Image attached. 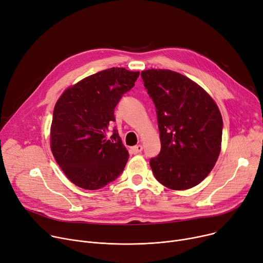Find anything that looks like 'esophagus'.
I'll use <instances>...</instances> for the list:
<instances>
[{
  "label": "esophagus",
  "instance_id": "1",
  "mask_svg": "<svg viewBox=\"0 0 263 263\" xmlns=\"http://www.w3.org/2000/svg\"><path fill=\"white\" fill-rule=\"evenodd\" d=\"M143 151V146L142 145H137V146H134V147H132V153L133 154H140L141 152Z\"/></svg>",
  "mask_w": 263,
  "mask_h": 263
}]
</instances>
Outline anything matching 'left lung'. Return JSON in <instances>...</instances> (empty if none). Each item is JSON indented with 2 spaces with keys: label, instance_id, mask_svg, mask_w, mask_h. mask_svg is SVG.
<instances>
[{
  "label": "left lung",
  "instance_id": "8db88e82",
  "mask_svg": "<svg viewBox=\"0 0 263 263\" xmlns=\"http://www.w3.org/2000/svg\"><path fill=\"white\" fill-rule=\"evenodd\" d=\"M156 107L161 151L149 160L159 182L176 191L196 186L213 170L223 121L214 100L185 76L168 69L141 72Z\"/></svg>",
  "mask_w": 263,
  "mask_h": 263
}]
</instances>
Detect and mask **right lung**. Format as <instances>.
Returning <instances> with one entry per match:
<instances>
[{
	"label": "right lung",
	"mask_w": 263,
	"mask_h": 263,
	"mask_svg": "<svg viewBox=\"0 0 263 263\" xmlns=\"http://www.w3.org/2000/svg\"><path fill=\"white\" fill-rule=\"evenodd\" d=\"M139 71L112 67L89 76L60 97L53 109L50 145L53 157L77 186L95 191L123 172L128 152L109 125L121 98L135 86Z\"/></svg>",
	"instance_id": "add662e5"
}]
</instances>
